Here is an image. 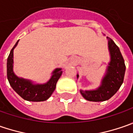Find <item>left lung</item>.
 <instances>
[{"instance_id": "obj_1", "label": "left lung", "mask_w": 133, "mask_h": 133, "mask_svg": "<svg viewBox=\"0 0 133 133\" xmlns=\"http://www.w3.org/2000/svg\"><path fill=\"white\" fill-rule=\"evenodd\" d=\"M107 38L108 41L110 61L108 63L101 85L95 89H80L81 95L89 101L99 102L109 100L117 92L124 81L126 70L124 60L115 42L108 37ZM79 75L77 74V79Z\"/></svg>"}]
</instances>
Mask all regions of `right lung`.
<instances>
[{"label":"right lung","instance_id":"right-lung-1","mask_svg":"<svg viewBox=\"0 0 133 133\" xmlns=\"http://www.w3.org/2000/svg\"><path fill=\"white\" fill-rule=\"evenodd\" d=\"M18 41L12 49L7 58V78L9 84L22 98L29 101H44L52 95L56 87V84L61 76V68H56L52 72L50 79L44 84H35L32 81L20 78L13 71V52L18 44Z\"/></svg>","mask_w":133,"mask_h":133}]
</instances>
